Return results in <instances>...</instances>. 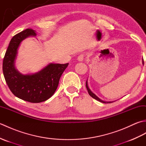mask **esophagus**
<instances>
[{
  "mask_svg": "<svg viewBox=\"0 0 146 146\" xmlns=\"http://www.w3.org/2000/svg\"><path fill=\"white\" fill-rule=\"evenodd\" d=\"M85 55L84 54H80L79 56H78V60L79 61H83V60H85Z\"/></svg>",
  "mask_w": 146,
  "mask_h": 146,
  "instance_id": "34e87169",
  "label": "esophagus"
}]
</instances>
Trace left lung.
Returning a JSON list of instances; mask_svg holds the SVG:
<instances>
[{
    "instance_id": "8db88e82",
    "label": "left lung",
    "mask_w": 146,
    "mask_h": 146,
    "mask_svg": "<svg viewBox=\"0 0 146 146\" xmlns=\"http://www.w3.org/2000/svg\"><path fill=\"white\" fill-rule=\"evenodd\" d=\"M142 64H144V60H143V59H142ZM86 89H87V90H88V92L89 95H90L92 98H94V99H95V100H98V101H99V102H102V103H104V104L112 103V102H115V101H104V100H101L100 98H99L97 97V96L95 94H94V93H93V92L90 90V89L89 88L88 85V79H87V80H86Z\"/></svg>"
}]
</instances>
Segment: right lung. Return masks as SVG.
Segmentation results:
<instances>
[{
	"mask_svg": "<svg viewBox=\"0 0 146 146\" xmlns=\"http://www.w3.org/2000/svg\"><path fill=\"white\" fill-rule=\"evenodd\" d=\"M36 36V31L31 28L15 35L9 43L2 64L5 82L12 94L31 103L44 102L54 94L61 75L68 66V63H49L38 72L26 75L20 73L15 66L18 49L23 40Z\"/></svg>",
	"mask_w": 146,
	"mask_h": 146,
	"instance_id": "right-lung-1",
	"label": "right lung"
}]
</instances>
